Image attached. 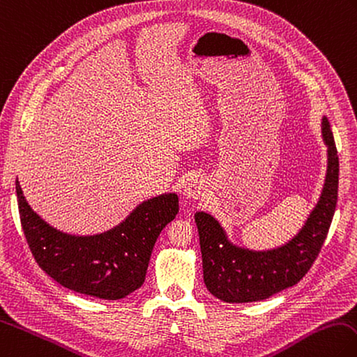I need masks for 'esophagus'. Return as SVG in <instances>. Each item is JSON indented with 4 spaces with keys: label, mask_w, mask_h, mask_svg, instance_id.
Wrapping results in <instances>:
<instances>
[{
    "label": "esophagus",
    "mask_w": 357,
    "mask_h": 357,
    "mask_svg": "<svg viewBox=\"0 0 357 357\" xmlns=\"http://www.w3.org/2000/svg\"><path fill=\"white\" fill-rule=\"evenodd\" d=\"M208 191L209 189H208V185H206V181L203 178L197 177V178L188 180V183L185 185V189H183V194L186 199L199 200V199H203Z\"/></svg>",
    "instance_id": "1"
}]
</instances>
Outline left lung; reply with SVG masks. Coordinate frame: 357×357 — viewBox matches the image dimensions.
I'll list each match as a JSON object with an SVG mask.
<instances>
[{"instance_id":"1","label":"left lung","mask_w":357,"mask_h":357,"mask_svg":"<svg viewBox=\"0 0 357 357\" xmlns=\"http://www.w3.org/2000/svg\"><path fill=\"white\" fill-rule=\"evenodd\" d=\"M322 137L327 145V176L318 204L298 235L281 248L249 250L232 244L218 221L206 212L195 213L208 290L225 303L263 301L295 286L310 271L327 238L337 203L339 157L327 117H322Z\"/></svg>"}]
</instances>
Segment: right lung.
Returning <instances> with one entry per match:
<instances>
[{
  "label": "right lung",
  "mask_w": 357,
  "mask_h": 357,
  "mask_svg": "<svg viewBox=\"0 0 357 357\" xmlns=\"http://www.w3.org/2000/svg\"><path fill=\"white\" fill-rule=\"evenodd\" d=\"M24 235L38 266L61 286L100 299H122L145 281L154 244L178 213L177 194L140 203L121 225L98 235L58 231L31 211L17 178Z\"/></svg>",
  "instance_id": "add662e5"
}]
</instances>
